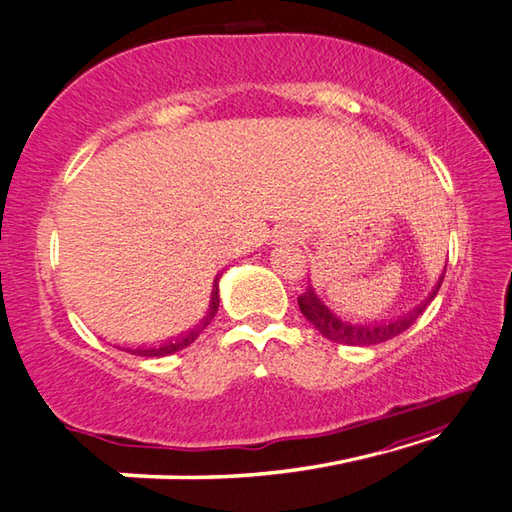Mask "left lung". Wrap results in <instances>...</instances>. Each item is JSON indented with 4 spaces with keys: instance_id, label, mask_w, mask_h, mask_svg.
Here are the masks:
<instances>
[{
    "instance_id": "left-lung-1",
    "label": "left lung",
    "mask_w": 512,
    "mask_h": 512,
    "mask_svg": "<svg viewBox=\"0 0 512 512\" xmlns=\"http://www.w3.org/2000/svg\"><path fill=\"white\" fill-rule=\"evenodd\" d=\"M444 282V275L439 279V284L433 288V293L426 297V302L419 304L417 308L410 310L408 315L399 317V319H390V322H375V324H350L346 319H339L333 310H330L322 299L317 297L315 288L308 284L306 293L297 297L299 310L302 315L313 324L319 333H322L326 339L335 344H346V346H373V344H382L393 339L397 335H402L404 330H408L417 322V317L424 313L428 304L433 302L435 295L439 293V286Z\"/></svg>"
}]
</instances>
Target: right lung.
I'll return each mask as SVG.
<instances>
[{
    "instance_id": "right-lung-1",
    "label": "right lung",
    "mask_w": 512,
    "mask_h": 512,
    "mask_svg": "<svg viewBox=\"0 0 512 512\" xmlns=\"http://www.w3.org/2000/svg\"><path fill=\"white\" fill-rule=\"evenodd\" d=\"M217 282H219V277L215 279V284H213V297H210V310H208V315L204 317V322L199 324L197 328H193V330H190V333H186V335H182V337L170 339V342L159 344V346L122 348V350H128L130 355H139V357H164V355H173V353H177V350H182V348L193 344L195 339L199 337V333H202V330L210 324V319H213L215 313H217V306H219V286H217Z\"/></svg>"
}]
</instances>
